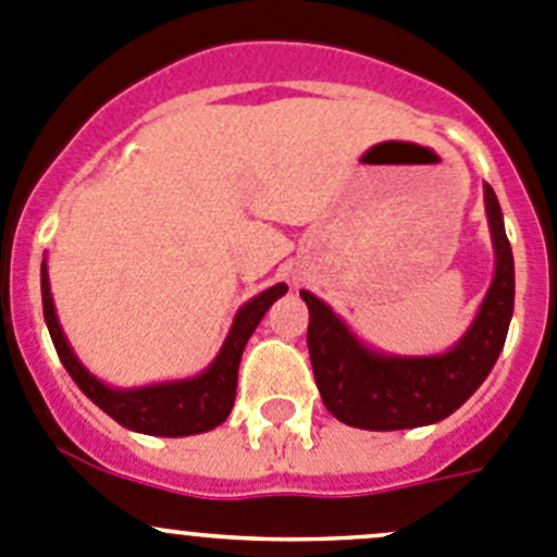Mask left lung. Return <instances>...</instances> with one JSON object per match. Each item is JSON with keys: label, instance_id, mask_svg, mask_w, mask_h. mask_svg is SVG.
Wrapping results in <instances>:
<instances>
[{"label": "left lung", "instance_id": "left-lung-1", "mask_svg": "<svg viewBox=\"0 0 557 557\" xmlns=\"http://www.w3.org/2000/svg\"><path fill=\"white\" fill-rule=\"evenodd\" d=\"M495 247V277L465 335L443 355H384L362 343L346 321L310 290L308 349L321 401L341 423L368 431L431 425L454 414L495 368L513 315V255L495 189L483 184Z\"/></svg>", "mask_w": 557, "mask_h": 557}]
</instances>
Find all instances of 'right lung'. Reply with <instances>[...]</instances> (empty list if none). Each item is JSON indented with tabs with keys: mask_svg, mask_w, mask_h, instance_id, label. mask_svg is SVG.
<instances>
[{
	"mask_svg": "<svg viewBox=\"0 0 557 557\" xmlns=\"http://www.w3.org/2000/svg\"><path fill=\"white\" fill-rule=\"evenodd\" d=\"M285 290H288V285L277 283L263 290V294L252 296L247 305H242L236 319H233L225 343H222L220 355L214 357V362L206 371L197 373V376L145 384V387H112V384L92 376L82 366L79 357L74 355V349H71V343H67L65 332L60 326V319H57L54 299H51L46 258L40 263L44 319L65 371L79 384L82 393L98 409H103L109 418L117 420L126 429L150 436L202 434V431H211L225 423L233 409V401H236L238 362H242L244 346H247L255 326L261 324L267 310L277 302Z\"/></svg>",
	"mask_w": 557,
	"mask_h": 557,
	"instance_id": "1",
	"label": "right lung"
}]
</instances>
